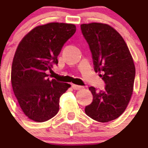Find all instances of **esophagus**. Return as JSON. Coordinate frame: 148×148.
I'll return each mask as SVG.
<instances>
[{
    "label": "esophagus",
    "instance_id": "obj_1",
    "mask_svg": "<svg viewBox=\"0 0 148 148\" xmlns=\"http://www.w3.org/2000/svg\"><path fill=\"white\" fill-rule=\"evenodd\" d=\"M72 88H73V90H82L83 87L81 86H78V85L73 84L72 85Z\"/></svg>",
    "mask_w": 148,
    "mask_h": 148
}]
</instances>
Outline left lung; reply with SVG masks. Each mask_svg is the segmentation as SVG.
<instances>
[{"label":"left lung","instance_id":"left-lung-1","mask_svg":"<svg viewBox=\"0 0 148 148\" xmlns=\"http://www.w3.org/2000/svg\"><path fill=\"white\" fill-rule=\"evenodd\" d=\"M92 53L94 70L105 82V89L90 86L93 99L85 112L95 121L106 123L118 118L127 108L134 90L135 66L125 41L106 24L81 25Z\"/></svg>","mask_w":148,"mask_h":148}]
</instances>
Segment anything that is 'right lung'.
<instances>
[{"label":"right lung","mask_w":148,"mask_h":148,"mask_svg":"<svg viewBox=\"0 0 148 148\" xmlns=\"http://www.w3.org/2000/svg\"><path fill=\"white\" fill-rule=\"evenodd\" d=\"M73 24L52 22L37 26L18 45L11 67V84L18 103L30 120L49 121L59 110V98L70 85L49 80L47 72L58 64L64 44L75 34Z\"/></svg>","instance_id":"right-lung-1"}]
</instances>
